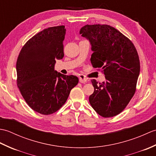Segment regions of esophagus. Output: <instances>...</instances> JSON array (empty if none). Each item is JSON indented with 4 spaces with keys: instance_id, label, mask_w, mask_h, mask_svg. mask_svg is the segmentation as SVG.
<instances>
[{
    "instance_id": "esophagus-1",
    "label": "esophagus",
    "mask_w": 156,
    "mask_h": 156,
    "mask_svg": "<svg viewBox=\"0 0 156 156\" xmlns=\"http://www.w3.org/2000/svg\"><path fill=\"white\" fill-rule=\"evenodd\" d=\"M79 81H80L81 83H86L87 81V78H86L84 75H81L80 76V77H79Z\"/></svg>"
}]
</instances>
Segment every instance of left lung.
<instances>
[{"label":"left lung","mask_w":156,"mask_h":156,"mask_svg":"<svg viewBox=\"0 0 156 156\" xmlns=\"http://www.w3.org/2000/svg\"><path fill=\"white\" fill-rule=\"evenodd\" d=\"M80 34L91 44L92 66L101 68L106 79L102 83L91 80L94 91L89 102L102 117H114L124 110L136 90L140 72L136 48L130 39L108 25H87Z\"/></svg>","instance_id":"1"}]
</instances>
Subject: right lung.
Wrapping results in <instances>:
<instances>
[{
  "instance_id": "obj_1",
  "label": "right lung",
  "mask_w": 156,
  "mask_h": 156,
  "mask_svg": "<svg viewBox=\"0 0 156 156\" xmlns=\"http://www.w3.org/2000/svg\"><path fill=\"white\" fill-rule=\"evenodd\" d=\"M65 26L44 29L22 48L16 61L18 88L33 110L48 115L58 111L78 83L77 76L54 69L55 59L64 55Z\"/></svg>"
}]
</instances>
